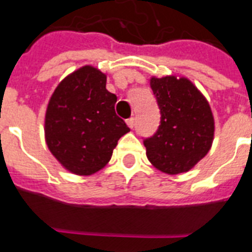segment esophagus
I'll use <instances>...</instances> for the list:
<instances>
[{
    "label": "esophagus",
    "instance_id": "34e87169",
    "mask_svg": "<svg viewBox=\"0 0 252 252\" xmlns=\"http://www.w3.org/2000/svg\"><path fill=\"white\" fill-rule=\"evenodd\" d=\"M126 124H128V126L129 128H134V126H135V119L134 118H129L128 121H126Z\"/></svg>",
    "mask_w": 252,
    "mask_h": 252
}]
</instances>
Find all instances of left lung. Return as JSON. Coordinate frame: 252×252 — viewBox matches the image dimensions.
Listing matches in <instances>:
<instances>
[{
	"label": "left lung",
	"instance_id": "left-lung-1",
	"mask_svg": "<svg viewBox=\"0 0 252 252\" xmlns=\"http://www.w3.org/2000/svg\"><path fill=\"white\" fill-rule=\"evenodd\" d=\"M160 109V126L143 140L149 162L159 171L180 174L192 169L214 142L215 121L210 104L187 78H152Z\"/></svg>",
	"mask_w": 252,
	"mask_h": 252
}]
</instances>
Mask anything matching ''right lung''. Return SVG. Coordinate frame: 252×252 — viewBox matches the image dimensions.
Masks as SVG:
<instances>
[{"instance_id": "add662e5", "label": "right lung", "mask_w": 252, "mask_h": 252, "mask_svg": "<svg viewBox=\"0 0 252 252\" xmlns=\"http://www.w3.org/2000/svg\"><path fill=\"white\" fill-rule=\"evenodd\" d=\"M105 87V74L87 65L61 81L47 104L46 144L71 173L90 176L105 167L119 138L130 130L115 114L117 95Z\"/></svg>"}]
</instances>
